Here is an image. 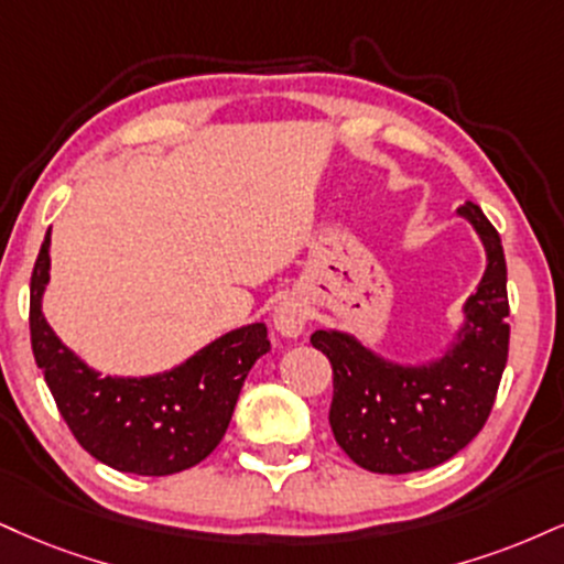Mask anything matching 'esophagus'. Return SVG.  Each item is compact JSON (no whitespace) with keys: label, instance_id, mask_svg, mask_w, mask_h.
Wrapping results in <instances>:
<instances>
[{"label":"esophagus","instance_id":"1","mask_svg":"<svg viewBox=\"0 0 564 564\" xmlns=\"http://www.w3.org/2000/svg\"><path fill=\"white\" fill-rule=\"evenodd\" d=\"M273 325L281 336L296 338L304 330V325H307V307L296 296H286L273 310Z\"/></svg>","mask_w":564,"mask_h":564}]
</instances>
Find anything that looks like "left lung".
<instances>
[{
  "label": "left lung",
  "instance_id": "obj_1",
  "mask_svg": "<svg viewBox=\"0 0 564 564\" xmlns=\"http://www.w3.org/2000/svg\"><path fill=\"white\" fill-rule=\"evenodd\" d=\"M486 249V273L467 296L465 321L444 355L391 362L357 336L323 328L310 336L334 368L330 431L370 473H417L465 449L491 415L510 351L507 262L497 228L473 202L457 207Z\"/></svg>",
  "mask_w": 564,
  "mask_h": 564
}]
</instances>
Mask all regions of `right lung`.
<instances>
[{"label": "right lung", "mask_w": 564, "mask_h": 564, "mask_svg": "<svg viewBox=\"0 0 564 564\" xmlns=\"http://www.w3.org/2000/svg\"><path fill=\"white\" fill-rule=\"evenodd\" d=\"M50 230L31 275V347L59 415L99 463L133 476L199 465L226 436L252 365L270 351L264 323L241 325L154 376H101L59 341L42 312Z\"/></svg>", "instance_id": "1"}]
</instances>
